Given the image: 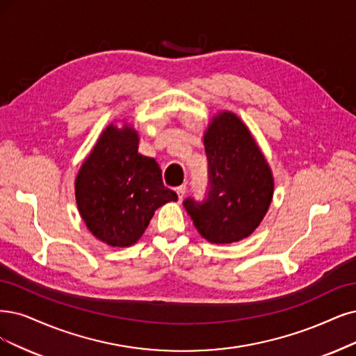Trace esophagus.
I'll list each match as a JSON object with an SVG mask.
<instances>
[{
  "label": "esophagus",
  "instance_id": "1",
  "mask_svg": "<svg viewBox=\"0 0 356 356\" xmlns=\"http://www.w3.org/2000/svg\"><path fill=\"white\" fill-rule=\"evenodd\" d=\"M176 193H177V196H179V200H181L183 196H185V193H186V186H177L176 188Z\"/></svg>",
  "mask_w": 356,
  "mask_h": 356
}]
</instances>
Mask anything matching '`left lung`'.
Returning <instances> with one entry per match:
<instances>
[{"mask_svg": "<svg viewBox=\"0 0 356 356\" xmlns=\"http://www.w3.org/2000/svg\"><path fill=\"white\" fill-rule=\"evenodd\" d=\"M208 192L183 201L195 227L211 243L248 238L273 200L271 170L248 127L233 113L213 118L204 136Z\"/></svg>", "mask_w": 356, "mask_h": 356, "instance_id": "8db88e82", "label": "left lung"}]
</instances>
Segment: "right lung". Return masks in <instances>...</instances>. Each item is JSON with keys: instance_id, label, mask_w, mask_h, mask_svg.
I'll return each instance as SVG.
<instances>
[{"instance_id": "right-lung-1", "label": "right lung", "mask_w": 356, "mask_h": 356, "mask_svg": "<svg viewBox=\"0 0 356 356\" xmlns=\"http://www.w3.org/2000/svg\"><path fill=\"white\" fill-rule=\"evenodd\" d=\"M138 134L110 124L76 177V202L92 234L110 246L134 245L155 209L177 201L154 158L138 152Z\"/></svg>"}]
</instances>
